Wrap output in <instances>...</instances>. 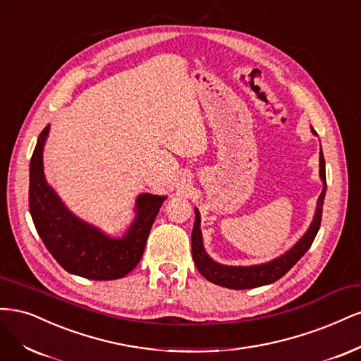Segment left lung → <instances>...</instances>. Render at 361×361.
<instances>
[{
  "mask_svg": "<svg viewBox=\"0 0 361 361\" xmlns=\"http://www.w3.org/2000/svg\"><path fill=\"white\" fill-rule=\"evenodd\" d=\"M312 133L318 136L317 132L310 127ZM319 177L322 181V192L318 197L315 216H313L312 224L293 247L286 250L281 257H277L269 262L257 264V265H224L216 262L212 257H208L204 247L202 232H201V214L195 208V225L192 231V258L197 271H200L207 281L216 285L231 288V289H250L264 285H270L276 282L277 279L285 276L293 267L298 262V259L309 250L313 240H315L322 216V205L325 190H327V181H325V160L322 154V148L319 151Z\"/></svg>",
  "mask_w": 361,
  "mask_h": 361,
  "instance_id": "obj_1",
  "label": "left lung"
}]
</instances>
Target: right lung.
I'll return each mask as SVG.
<instances>
[{"label":"right lung","mask_w":361,"mask_h":361,"mask_svg":"<svg viewBox=\"0 0 361 361\" xmlns=\"http://www.w3.org/2000/svg\"><path fill=\"white\" fill-rule=\"evenodd\" d=\"M51 126L39 135L30 161V213L46 249L68 273L91 281H114L141 261L145 243L166 196L141 193L135 217L121 237H111L75 216L46 181L43 148Z\"/></svg>","instance_id":"obj_1"}]
</instances>
